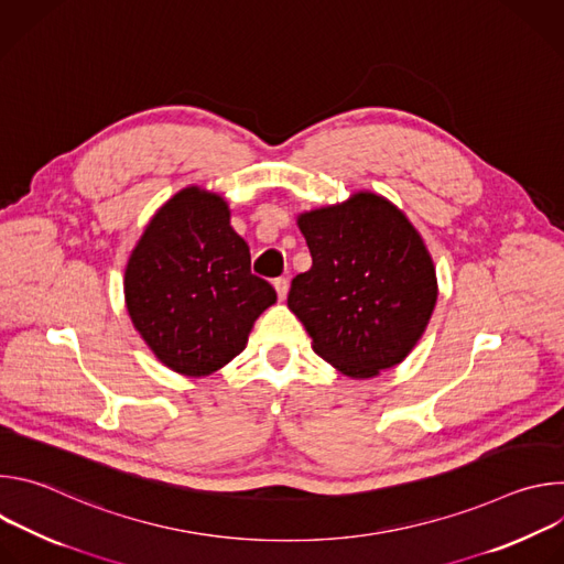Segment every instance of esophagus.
Listing matches in <instances>:
<instances>
[{"mask_svg":"<svg viewBox=\"0 0 564 564\" xmlns=\"http://www.w3.org/2000/svg\"><path fill=\"white\" fill-rule=\"evenodd\" d=\"M274 290H276V296L283 301L288 296V279H274Z\"/></svg>","mask_w":564,"mask_h":564,"instance_id":"1","label":"esophagus"}]
</instances>
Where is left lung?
Masks as SVG:
<instances>
[{"label": "left lung", "instance_id": "8db88e82", "mask_svg": "<svg viewBox=\"0 0 564 564\" xmlns=\"http://www.w3.org/2000/svg\"><path fill=\"white\" fill-rule=\"evenodd\" d=\"M312 268L292 279L288 307L312 350L352 379L404 361L437 303V274L424 238L397 205L355 192L301 212Z\"/></svg>", "mask_w": 564, "mask_h": 564}]
</instances>
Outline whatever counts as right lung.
Masks as SVG:
<instances>
[{
    "label": "right lung",
    "mask_w": 564,
    "mask_h": 564,
    "mask_svg": "<svg viewBox=\"0 0 564 564\" xmlns=\"http://www.w3.org/2000/svg\"><path fill=\"white\" fill-rule=\"evenodd\" d=\"M220 194L189 185L147 223L124 270L133 328L170 370L207 377L248 346L276 301L250 272V248L229 225Z\"/></svg>",
    "instance_id": "obj_1"
}]
</instances>
